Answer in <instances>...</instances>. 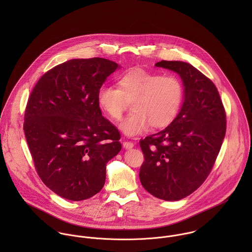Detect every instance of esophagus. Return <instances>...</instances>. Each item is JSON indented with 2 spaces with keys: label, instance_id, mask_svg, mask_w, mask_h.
I'll use <instances>...</instances> for the list:
<instances>
[{
  "label": "esophagus",
  "instance_id": "1",
  "mask_svg": "<svg viewBox=\"0 0 252 252\" xmlns=\"http://www.w3.org/2000/svg\"><path fill=\"white\" fill-rule=\"evenodd\" d=\"M123 147H124L125 149H131V148L134 147V144L131 143V142H124V143H123Z\"/></svg>",
  "mask_w": 252,
  "mask_h": 252
}]
</instances>
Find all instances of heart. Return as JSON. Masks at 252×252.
<instances>
[{"label": "heart", "instance_id": "heart-1", "mask_svg": "<svg viewBox=\"0 0 252 252\" xmlns=\"http://www.w3.org/2000/svg\"><path fill=\"white\" fill-rule=\"evenodd\" d=\"M117 88L102 85L97 92V104L108 118L122 117L127 102L133 112L123 119L120 130L126 136H137L150 125L160 129L171 124L182 105L184 88L180 78L136 68L120 75Z\"/></svg>", "mask_w": 252, "mask_h": 252}]
</instances>
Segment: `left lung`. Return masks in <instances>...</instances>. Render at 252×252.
<instances>
[{
	"label": "left lung",
	"instance_id": "left-lung-1",
	"mask_svg": "<svg viewBox=\"0 0 252 252\" xmlns=\"http://www.w3.org/2000/svg\"><path fill=\"white\" fill-rule=\"evenodd\" d=\"M155 66L180 75L184 96L174 121L140 141L144 155L140 180L154 197L179 201L210 175L225 137L226 113L214 82L195 67L165 60Z\"/></svg>",
	"mask_w": 252,
	"mask_h": 252
}]
</instances>
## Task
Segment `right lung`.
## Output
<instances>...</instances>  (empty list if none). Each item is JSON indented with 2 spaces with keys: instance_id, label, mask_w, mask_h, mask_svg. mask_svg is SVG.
I'll list each match as a JSON object with an SVG mask.
<instances>
[{
  "instance_id": "add662e5",
  "label": "right lung",
  "mask_w": 252,
  "mask_h": 252,
  "mask_svg": "<svg viewBox=\"0 0 252 252\" xmlns=\"http://www.w3.org/2000/svg\"><path fill=\"white\" fill-rule=\"evenodd\" d=\"M119 68L104 58L72 59L45 72L30 95L27 144L40 180L64 199L100 192L108 161L121 150L118 130L97 104L99 88Z\"/></svg>"
}]
</instances>
